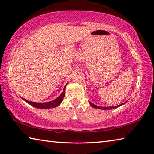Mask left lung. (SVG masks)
I'll use <instances>...</instances> for the list:
<instances>
[{"label":"left lung","instance_id":"1","mask_svg":"<svg viewBox=\"0 0 154 154\" xmlns=\"http://www.w3.org/2000/svg\"><path fill=\"white\" fill-rule=\"evenodd\" d=\"M126 102H127V101H126ZM126 102L122 103V104H121V105H119L113 106H97V105H95L94 104H93V103H90V102H89V103H90V105L92 106L93 108H96V109H102V110H111V109H116V108L119 107V106H120L122 105H124V104L126 103Z\"/></svg>","mask_w":154,"mask_h":154}]
</instances>
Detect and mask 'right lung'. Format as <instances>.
Listing matches in <instances>:
<instances>
[{
  "instance_id": "obj_1",
  "label": "right lung",
  "mask_w": 154,
  "mask_h": 154,
  "mask_svg": "<svg viewBox=\"0 0 154 154\" xmlns=\"http://www.w3.org/2000/svg\"><path fill=\"white\" fill-rule=\"evenodd\" d=\"M65 88H66V85H65L64 89H63V92L60 95L58 98H56V99H54V100L49 101V102H47V103H35V102H32V101H29L25 99L24 98L21 97L23 100L26 101L27 103L29 104L31 106H34V107L38 108V109H51V108H54V107H57V106H59L60 105V103H62V101L63 100V98H64L65 96Z\"/></svg>"
}]
</instances>
